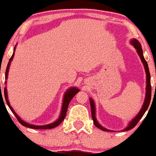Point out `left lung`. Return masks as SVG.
I'll return each mask as SVG.
<instances>
[{"instance_id": "obj_1", "label": "left lung", "mask_w": 156, "mask_h": 156, "mask_svg": "<svg viewBox=\"0 0 156 156\" xmlns=\"http://www.w3.org/2000/svg\"><path fill=\"white\" fill-rule=\"evenodd\" d=\"M131 44L134 46L136 49V51L138 53V55H140V58H141V61L143 62V65H144L145 67V70H146V98H145L144 103H143V105L142 107L141 110L140 112H139L138 115L136 116L135 118L132 120V121L129 124L128 127H126L124 129V131H127L129 130H131L132 128H133L137 124V123L140 121V120L141 119L142 117L144 115L145 112H146L147 110L148 107L149 105V103H150L151 101V95H152V88H151V81H150V73H149V67H148V64L146 62V61L145 60L144 57H143V49H142V46L140 44V43L137 41L136 39H133L131 41ZM89 101H90V106H91V113H92V120H93V123L95 124V126L98 128L101 129V130H104V131H109L107 129L104 128L103 127H101L97 121L96 118H95V104H94V101L92 98L89 99Z\"/></svg>"}]
</instances>
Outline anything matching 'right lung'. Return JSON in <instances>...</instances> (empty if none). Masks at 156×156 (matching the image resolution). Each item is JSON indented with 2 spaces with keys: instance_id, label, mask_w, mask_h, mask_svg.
Returning a JSON list of instances; mask_svg holds the SVG:
<instances>
[{
  "instance_id": "obj_1",
  "label": "right lung",
  "mask_w": 156,
  "mask_h": 156,
  "mask_svg": "<svg viewBox=\"0 0 156 156\" xmlns=\"http://www.w3.org/2000/svg\"><path fill=\"white\" fill-rule=\"evenodd\" d=\"M14 50H15V48H14ZM13 56H14V53L13 54V55H12V56H11V58H10V60H9L8 64H7V69H6V73H5V79L7 78V74H8L9 67H10V62H11V61H12V60H13ZM0 84H1V83H0ZM79 91H80V89H76V88H71V89H68V90H67V92H65V95H64V101H63L62 109H61V115H60L59 118H58V121H55V122L52 123V124H47V125H44V126L32 125V124H27V123L24 122V121H23V120H21V118H20V117L18 116L17 115H16V112H15L14 111H13V109L12 108V107H11V106H10V103H9L8 98H7V89H6V87L4 88V97H5V100H6V102H7V105L9 106V108H10V110L12 111V112H13V113L14 114L15 117H16V118H17L18 121H19V122L20 123V124H22L23 126H25V127H29V128L42 129V130H45V129L54 128V127H57V126H58L60 124H61V123H62V121H64V118H65L66 114H67V108H68V105H69V103L70 102V101H71L72 98H73V96H74V95H76V93H77ZM1 95H2V94H1Z\"/></svg>"
}]
</instances>
